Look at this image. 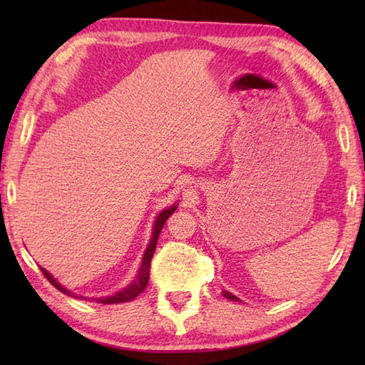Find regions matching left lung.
I'll return each instance as SVG.
<instances>
[{
  "label": "left lung",
  "mask_w": 365,
  "mask_h": 365,
  "mask_svg": "<svg viewBox=\"0 0 365 365\" xmlns=\"http://www.w3.org/2000/svg\"><path fill=\"white\" fill-rule=\"evenodd\" d=\"M222 297L224 298H227V299H230V301H240L235 294H232L230 292H227V290H222Z\"/></svg>",
  "instance_id": "8db88e82"
}]
</instances>
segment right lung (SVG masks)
<instances>
[{
  "label": "right lung",
  "mask_w": 365,
  "mask_h": 365,
  "mask_svg": "<svg viewBox=\"0 0 365 365\" xmlns=\"http://www.w3.org/2000/svg\"><path fill=\"white\" fill-rule=\"evenodd\" d=\"M177 210V204L170 205L168 208H165V210L160 212L157 220H155L153 222V229H152V237H150V242L149 245H147L145 251L143 254V260H141V267H139L138 273L135 276L133 281H131L127 287H123L122 290L115 292L114 294H110V297H102V298H88V297H81V294H75L73 292H71L68 289H66L64 285H61L56 279H54L48 271H46L45 268L41 267V271L43 273V276L48 279V281L51 282L53 287H56V289L59 292H63L64 294H67V297H72V298H83V299H96L97 302H100V304H118V302H127V301H131L135 299L139 293H143L144 289L147 287V282H149V274H150V262H152V257H153V252H155V247H157V242H158V237H160V232L163 229V226H165V222L168 221V218L170 215H173L174 212Z\"/></svg>",
  "instance_id": "right-lung-1"
}]
</instances>
